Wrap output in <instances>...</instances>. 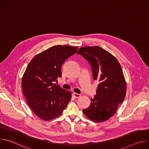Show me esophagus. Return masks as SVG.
<instances>
[{
	"instance_id": "34e87169",
	"label": "esophagus",
	"mask_w": 149,
	"mask_h": 149,
	"mask_svg": "<svg viewBox=\"0 0 149 149\" xmlns=\"http://www.w3.org/2000/svg\"><path fill=\"white\" fill-rule=\"evenodd\" d=\"M73 95H74V97L75 98H80V97H81V95L80 94H77V93H74V94H73Z\"/></svg>"
}]
</instances>
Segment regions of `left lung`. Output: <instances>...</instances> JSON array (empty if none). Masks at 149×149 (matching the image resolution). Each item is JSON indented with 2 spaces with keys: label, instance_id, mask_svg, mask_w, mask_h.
<instances>
[{
  "label": "left lung",
  "instance_id": "obj_1",
  "mask_svg": "<svg viewBox=\"0 0 149 149\" xmlns=\"http://www.w3.org/2000/svg\"><path fill=\"white\" fill-rule=\"evenodd\" d=\"M77 54L88 61L94 80L100 82L90 105L82 111L93 121H105L116 113L126 94L121 67L116 57L98 46L81 47Z\"/></svg>",
  "mask_w": 149,
  "mask_h": 149
}]
</instances>
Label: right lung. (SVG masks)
<instances>
[{"label":"right lung","mask_w":149,"mask_h":149,"mask_svg":"<svg viewBox=\"0 0 149 149\" xmlns=\"http://www.w3.org/2000/svg\"><path fill=\"white\" fill-rule=\"evenodd\" d=\"M78 47L54 46L36 55L22 79L23 93L31 109L40 118L49 121L60 116L70 101L71 93L54 82L62 77L63 62Z\"/></svg>","instance_id":"obj_1"}]
</instances>
